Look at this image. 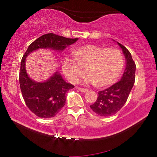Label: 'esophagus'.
<instances>
[{"instance_id":"esophagus-1","label":"esophagus","mask_w":157,"mask_h":157,"mask_svg":"<svg viewBox=\"0 0 157 157\" xmlns=\"http://www.w3.org/2000/svg\"><path fill=\"white\" fill-rule=\"evenodd\" d=\"M77 89H78L81 92H83V93H86V92L88 91L87 89H83V88H78H78H77Z\"/></svg>"}]
</instances>
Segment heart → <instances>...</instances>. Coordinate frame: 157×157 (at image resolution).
Returning <instances> with one entry per match:
<instances>
[{
    "mask_svg": "<svg viewBox=\"0 0 157 157\" xmlns=\"http://www.w3.org/2000/svg\"><path fill=\"white\" fill-rule=\"evenodd\" d=\"M75 53L79 65L86 66V72L89 76L86 83L109 86L117 81L123 70V56L116 49L88 44L78 48ZM61 67L65 76L73 83H78L84 75V71L71 59L65 58Z\"/></svg>",
    "mask_w": 157,
    "mask_h": 157,
    "instance_id": "heart-1",
    "label": "heart"
}]
</instances>
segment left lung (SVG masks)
I'll return each instance as SVG.
<instances>
[{
    "instance_id": "obj_1",
    "label": "left lung",
    "mask_w": 157,
    "mask_h": 157,
    "mask_svg": "<svg viewBox=\"0 0 157 157\" xmlns=\"http://www.w3.org/2000/svg\"><path fill=\"white\" fill-rule=\"evenodd\" d=\"M126 59V67L121 80L108 89L98 92L96 102L90 106L96 114L110 117L117 113L127 101L135 81L136 64L125 46L117 42Z\"/></svg>"
}]
</instances>
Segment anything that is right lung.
Listing matches in <instances>:
<instances>
[{
  "label": "right lung",
  "mask_w": 157,
  "mask_h": 157,
  "mask_svg": "<svg viewBox=\"0 0 157 157\" xmlns=\"http://www.w3.org/2000/svg\"><path fill=\"white\" fill-rule=\"evenodd\" d=\"M77 40L78 38H68L47 33L34 40L23 55L19 73L21 93L28 108L37 117L43 119L55 117L66 104L67 91L74 86L66 82L58 71L43 82L33 81L27 74L26 58L30 53L40 48L52 49L61 52Z\"/></svg>",
  "instance_id": "add662e5"
}]
</instances>
